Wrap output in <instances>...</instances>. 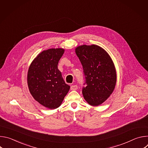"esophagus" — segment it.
I'll list each match as a JSON object with an SVG mask.
<instances>
[{"label": "esophagus", "instance_id": "obj_1", "mask_svg": "<svg viewBox=\"0 0 148 148\" xmlns=\"http://www.w3.org/2000/svg\"><path fill=\"white\" fill-rule=\"evenodd\" d=\"M70 89L72 91H75V90H77L78 89V87H77V85H73V86H71Z\"/></svg>", "mask_w": 148, "mask_h": 148}]
</instances>
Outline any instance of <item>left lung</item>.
<instances>
[{
	"instance_id": "left-lung-1",
	"label": "left lung",
	"mask_w": 148,
	"mask_h": 148,
	"mask_svg": "<svg viewBox=\"0 0 148 148\" xmlns=\"http://www.w3.org/2000/svg\"><path fill=\"white\" fill-rule=\"evenodd\" d=\"M82 66L87 86L82 89L85 100L92 106H98L113 92L116 72L108 53L99 46L81 45L75 49Z\"/></svg>"
}]
</instances>
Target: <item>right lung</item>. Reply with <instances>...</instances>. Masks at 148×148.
<instances>
[{"label":"right lung","instance_id":"add662e5","mask_svg":"<svg viewBox=\"0 0 148 148\" xmlns=\"http://www.w3.org/2000/svg\"><path fill=\"white\" fill-rule=\"evenodd\" d=\"M64 53L61 48L50 49L39 53L27 72L29 91L40 104L50 110L59 107L70 87L58 69V61Z\"/></svg>","mask_w":148,"mask_h":148}]
</instances>
